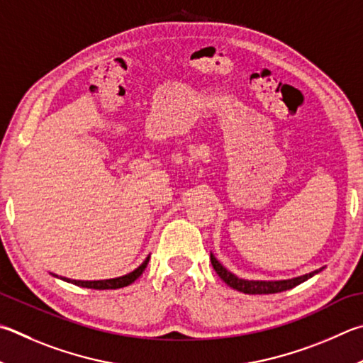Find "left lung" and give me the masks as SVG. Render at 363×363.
I'll list each match as a JSON object with an SVG mask.
<instances>
[{
    "label": "left lung",
    "instance_id": "8db88e82",
    "mask_svg": "<svg viewBox=\"0 0 363 363\" xmlns=\"http://www.w3.org/2000/svg\"><path fill=\"white\" fill-rule=\"evenodd\" d=\"M211 263L216 269V273L219 274V278L225 282L227 286L236 289L242 294H249V295H262V294H278V292H284L289 291V289H294L295 286L301 284V282L308 281L309 278H313L314 274L320 273L325 267H322L319 269H314V272L303 274V276H296V278L291 279H278V281H263V279H242L240 276L233 274L230 269H227L222 263L216 259V255L211 252Z\"/></svg>",
    "mask_w": 363,
    "mask_h": 363
}]
</instances>
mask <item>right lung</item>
Listing matches in <instances>:
<instances>
[{
	"label": "right lung",
	"instance_id": "right-lung-1",
	"mask_svg": "<svg viewBox=\"0 0 363 363\" xmlns=\"http://www.w3.org/2000/svg\"><path fill=\"white\" fill-rule=\"evenodd\" d=\"M150 255L146 257V260H144L140 267L135 268L133 272H130L123 276H118V278H111V279H100V281H79V279H69V278H63V276H58L52 273V276H55V278L62 279V281H67L71 282V284L74 286H81V287H87V289H96V291H108V289H121L125 286H130L131 282H135L140 276L143 274L144 269H146L147 263H149Z\"/></svg>",
	"mask_w": 363,
	"mask_h": 363
}]
</instances>
